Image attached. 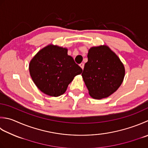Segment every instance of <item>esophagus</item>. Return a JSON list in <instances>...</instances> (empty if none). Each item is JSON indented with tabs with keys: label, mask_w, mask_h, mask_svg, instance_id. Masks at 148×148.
<instances>
[{
	"label": "esophagus",
	"mask_w": 148,
	"mask_h": 148,
	"mask_svg": "<svg viewBox=\"0 0 148 148\" xmlns=\"http://www.w3.org/2000/svg\"><path fill=\"white\" fill-rule=\"evenodd\" d=\"M79 66H81V67H82V69H84V63H80V64H79Z\"/></svg>",
	"instance_id": "34e87169"
}]
</instances>
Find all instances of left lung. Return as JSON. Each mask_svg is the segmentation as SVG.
I'll return each mask as SVG.
<instances>
[{"instance_id": "left-lung-1", "label": "left lung", "mask_w": 148, "mask_h": 148, "mask_svg": "<svg viewBox=\"0 0 148 148\" xmlns=\"http://www.w3.org/2000/svg\"><path fill=\"white\" fill-rule=\"evenodd\" d=\"M87 57L82 76L90 95L96 99L108 97L123 82L124 65L106 45L91 47Z\"/></svg>"}]
</instances>
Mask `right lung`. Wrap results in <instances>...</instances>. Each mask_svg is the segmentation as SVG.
<instances>
[{
    "instance_id": "add662e5",
    "label": "right lung",
    "mask_w": 148,
    "mask_h": 148,
    "mask_svg": "<svg viewBox=\"0 0 148 148\" xmlns=\"http://www.w3.org/2000/svg\"><path fill=\"white\" fill-rule=\"evenodd\" d=\"M31 77L40 91L50 96L63 94L74 77L83 70L67 54V49L49 45L41 49L29 65Z\"/></svg>"
}]
</instances>
